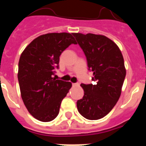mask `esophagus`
Here are the masks:
<instances>
[{
  "instance_id": "1",
  "label": "esophagus",
  "mask_w": 146,
  "mask_h": 146,
  "mask_svg": "<svg viewBox=\"0 0 146 146\" xmlns=\"http://www.w3.org/2000/svg\"><path fill=\"white\" fill-rule=\"evenodd\" d=\"M79 86V84H78V83H72V86Z\"/></svg>"
}]
</instances>
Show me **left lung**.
Returning <instances> with one entry per match:
<instances>
[{"mask_svg": "<svg viewBox=\"0 0 146 146\" xmlns=\"http://www.w3.org/2000/svg\"><path fill=\"white\" fill-rule=\"evenodd\" d=\"M84 52L94 84H81L84 96L77 102L78 112L88 120H98L111 111L121 94L126 77L124 60L116 44L102 35L73 33Z\"/></svg>", "mask_w": 146, "mask_h": 146, "instance_id": "left-lung-1", "label": "left lung"}]
</instances>
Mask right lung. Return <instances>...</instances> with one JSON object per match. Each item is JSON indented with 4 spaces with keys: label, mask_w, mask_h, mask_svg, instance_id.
Listing matches in <instances>:
<instances>
[{
    "label": "right lung",
    "mask_w": 146,
    "mask_h": 146,
    "mask_svg": "<svg viewBox=\"0 0 146 146\" xmlns=\"http://www.w3.org/2000/svg\"><path fill=\"white\" fill-rule=\"evenodd\" d=\"M72 44L77 42L71 33H47L33 40L20 55L17 77L22 99L38 121L49 122L57 117L72 87L70 82L53 77L60 55Z\"/></svg>",
    "instance_id": "right-lung-1"
}]
</instances>
